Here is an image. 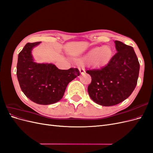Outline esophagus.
Wrapping results in <instances>:
<instances>
[{
    "mask_svg": "<svg viewBox=\"0 0 153 153\" xmlns=\"http://www.w3.org/2000/svg\"><path fill=\"white\" fill-rule=\"evenodd\" d=\"M78 69H79V71H80V73L82 74H82L84 73V69H82L80 68H78Z\"/></svg>",
    "mask_w": 153,
    "mask_h": 153,
    "instance_id": "obj_1",
    "label": "esophagus"
}]
</instances>
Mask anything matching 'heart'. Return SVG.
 <instances>
[{
	"mask_svg": "<svg viewBox=\"0 0 153 153\" xmlns=\"http://www.w3.org/2000/svg\"><path fill=\"white\" fill-rule=\"evenodd\" d=\"M112 50L108 46L95 47L91 50L85 55V58L89 61L94 60L97 66L105 65L107 64L112 57Z\"/></svg>",
	"mask_w": 153,
	"mask_h": 153,
	"instance_id": "obj_1",
	"label": "heart"
}]
</instances>
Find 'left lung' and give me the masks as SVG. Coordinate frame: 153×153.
<instances>
[{
	"label": "left lung",
	"instance_id": "left-lung-1",
	"mask_svg": "<svg viewBox=\"0 0 153 153\" xmlns=\"http://www.w3.org/2000/svg\"><path fill=\"white\" fill-rule=\"evenodd\" d=\"M117 53L107 65L87 70L92 78L87 90L97 104L117 105L131 95L137 84L140 64L133 47L115 41Z\"/></svg>",
	"mask_w": 153,
	"mask_h": 153
}]
</instances>
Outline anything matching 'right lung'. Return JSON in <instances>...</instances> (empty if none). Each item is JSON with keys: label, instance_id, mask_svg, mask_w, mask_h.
Listing matches in <instances>:
<instances>
[{"label": "right lung", "instance_id": "right-lung-1", "mask_svg": "<svg viewBox=\"0 0 153 153\" xmlns=\"http://www.w3.org/2000/svg\"><path fill=\"white\" fill-rule=\"evenodd\" d=\"M40 43H27L18 54L16 75L27 98L37 104L50 105L62 98L67 85L80 72L77 68L62 70L52 63L34 62L32 50Z\"/></svg>", "mask_w": 153, "mask_h": 153}]
</instances>
